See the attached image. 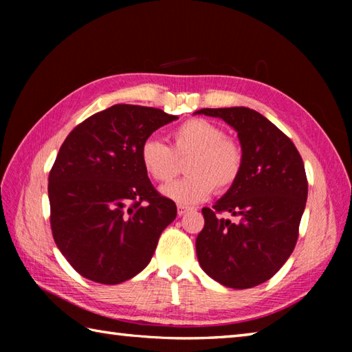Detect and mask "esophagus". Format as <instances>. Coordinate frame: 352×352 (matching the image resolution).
<instances>
[{"instance_id": "34e87169", "label": "esophagus", "mask_w": 352, "mask_h": 352, "mask_svg": "<svg viewBox=\"0 0 352 352\" xmlns=\"http://www.w3.org/2000/svg\"><path fill=\"white\" fill-rule=\"evenodd\" d=\"M188 212H190V208H189V207L178 206V208H177V213H178V216H183V214H186Z\"/></svg>"}]
</instances>
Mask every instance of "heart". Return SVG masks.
<instances>
[{"label": "heart", "instance_id": "1", "mask_svg": "<svg viewBox=\"0 0 352 352\" xmlns=\"http://www.w3.org/2000/svg\"><path fill=\"white\" fill-rule=\"evenodd\" d=\"M142 168L153 180L168 183L188 159L182 180L164 186L162 193L182 206L203 203L213 189L226 192L233 188L245 164V151L236 139L226 138L219 125L206 119H189L172 131V146L155 138L142 142L139 149Z\"/></svg>", "mask_w": 352, "mask_h": 352}]
</instances>
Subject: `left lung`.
<instances>
[{"label": "left lung", "instance_id": "obj_1", "mask_svg": "<svg viewBox=\"0 0 352 352\" xmlns=\"http://www.w3.org/2000/svg\"><path fill=\"white\" fill-rule=\"evenodd\" d=\"M237 131L245 151L239 180L213 208L204 207L197 237L203 271L231 289H250L280 271L294 251L307 201V177L296 146L258 111L248 107L201 109ZM228 211L237 223L219 219Z\"/></svg>", "mask_w": 352, "mask_h": 352}]
</instances>
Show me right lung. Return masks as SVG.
<instances>
[{"mask_svg":"<svg viewBox=\"0 0 352 352\" xmlns=\"http://www.w3.org/2000/svg\"><path fill=\"white\" fill-rule=\"evenodd\" d=\"M160 109L116 104L87 118L60 146L48 177L57 248L85 278L119 284L144 271L177 206L142 168V142L172 121Z\"/></svg>","mask_w":352,"mask_h":352,"instance_id":"add662e5","label":"right lung"}]
</instances>
